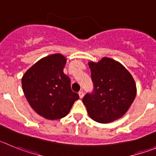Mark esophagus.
<instances>
[{
    "mask_svg": "<svg viewBox=\"0 0 156 156\" xmlns=\"http://www.w3.org/2000/svg\"><path fill=\"white\" fill-rule=\"evenodd\" d=\"M78 95H79L80 99H82V98L84 97V92H82V91H81V92H78Z\"/></svg>",
    "mask_w": 156,
    "mask_h": 156,
    "instance_id": "34e87169",
    "label": "esophagus"
}]
</instances>
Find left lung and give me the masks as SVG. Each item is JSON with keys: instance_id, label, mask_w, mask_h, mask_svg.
<instances>
[{"instance_id": "obj_1", "label": "left lung", "mask_w": 156, "mask_h": 156, "mask_svg": "<svg viewBox=\"0 0 156 156\" xmlns=\"http://www.w3.org/2000/svg\"><path fill=\"white\" fill-rule=\"evenodd\" d=\"M94 91L82 99L88 115L95 121L108 123L121 118L127 112L137 94L130 73L120 62L103 57L89 61Z\"/></svg>"}]
</instances>
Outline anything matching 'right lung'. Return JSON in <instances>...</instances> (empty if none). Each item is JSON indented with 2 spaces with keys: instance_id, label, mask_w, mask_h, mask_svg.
Listing matches in <instances>:
<instances>
[{
  "instance_id": "obj_1",
  "label": "right lung",
  "mask_w": 156,
  "mask_h": 156,
  "mask_svg": "<svg viewBox=\"0 0 156 156\" xmlns=\"http://www.w3.org/2000/svg\"><path fill=\"white\" fill-rule=\"evenodd\" d=\"M67 59L54 54L40 59L22 78L24 95L36 113L47 120L68 114L79 95L71 88V79L64 73Z\"/></svg>"
}]
</instances>
